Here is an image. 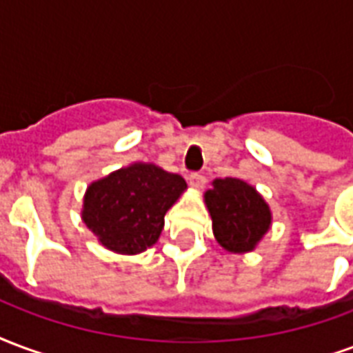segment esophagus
Here are the masks:
<instances>
[{
  "instance_id": "esophagus-1",
  "label": "esophagus",
  "mask_w": 353,
  "mask_h": 353,
  "mask_svg": "<svg viewBox=\"0 0 353 353\" xmlns=\"http://www.w3.org/2000/svg\"><path fill=\"white\" fill-rule=\"evenodd\" d=\"M188 182H190V186L194 188V190H203L205 184H207V179L199 173H192L188 176Z\"/></svg>"
}]
</instances>
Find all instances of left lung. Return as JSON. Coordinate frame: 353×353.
I'll return each mask as SVG.
<instances>
[{
  "label": "left lung",
  "mask_w": 353,
  "mask_h": 353,
  "mask_svg": "<svg viewBox=\"0 0 353 353\" xmlns=\"http://www.w3.org/2000/svg\"><path fill=\"white\" fill-rule=\"evenodd\" d=\"M205 205L212 218L216 243L231 254L256 250L271 230L269 203L256 188L241 179H216L205 192Z\"/></svg>",
  "instance_id": "left-lung-1"
}]
</instances>
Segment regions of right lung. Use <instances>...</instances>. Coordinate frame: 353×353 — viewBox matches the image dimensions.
<instances>
[{
  "instance_id": "right-lung-1",
  "label": "right lung",
  "mask_w": 353,
  "mask_h": 353,
  "mask_svg": "<svg viewBox=\"0 0 353 353\" xmlns=\"http://www.w3.org/2000/svg\"><path fill=\"white\" fill-rule=\"evenodd\" d=\"M186 188L180 174L135 161L86 188L82 222L107 250L135 256L158 243L165 212Z\"/></svg>"
}]
</instances>
